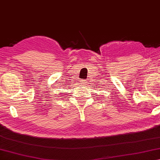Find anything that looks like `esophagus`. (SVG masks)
Instances as JSON below:
<instances>
[{"label":"esophagus","mask_w":160,"mask_h":160,"mask_svg":"<svg viewBox=\"0 0 160 160\" xmlns=\"http://www.w3.org/2000/svg\"><path fill=\"white\" fill-rule=\"evenodd\" d=\"M86 83H87V82H86V80H82V85H84V86H86Z\"/></svg>","instance_id":"1"}]
</instances>
